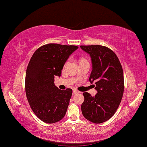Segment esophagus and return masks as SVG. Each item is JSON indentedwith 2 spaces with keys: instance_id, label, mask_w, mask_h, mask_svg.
Wrapping results in <instances>:
<instances>
[{
  "instance_id": "esophagus-1",
  "label": "esophagus",
  "mask_w": 147,
  "mask_h": 147,
  "mask_svg": "<svg viewBox=\"0 0 147 147\" xmlns=\"http://www.w3.org/2000/svg\"><path fill=\"white\" fill-rule=\"evenodd\" d=\"M80 92H79L78 91H77V90H73V94H77V93H79Z\"/></svg>"
}]
</instances>
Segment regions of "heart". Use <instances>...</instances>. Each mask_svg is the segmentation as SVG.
<instances>
[{
	"instance_id": "1",
	"label": "heart",
	"mask_w": 147,
	"mask_h": 147,
	"mask_svg": "<svg viewBox=\"0 0 147 147\" xmlns=\"http://www.w3.org/2000/svg\"><path fill=\"white\" fill-rule=\"evenodd\" d=\"M82 60H84V59H81V60H80V61H82Z\"/></svg>"
}]
</instances>
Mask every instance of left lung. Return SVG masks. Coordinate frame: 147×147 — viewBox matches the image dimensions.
Segmentation results:
<instances>
[{
  "label": "left lung",
  "mask_w": 147,
  "mask_h": 147,
  "mask_svg": "<svg viewBox=\"0 0 147 147\" xmlns=\"http://www.w3.org/2000/svg\"><path fill=\"white\" fill-rule=\"evenodd\" d=\"M80 47L91 59L92 71L88 81L95 83L97 91L95 96L83 93L82 114L92 123H103L114 115L123 97L122 66L115 53L108 47L101 45H82Z\"/></svg>",
  "instance_id": "1"
}]
</instances>
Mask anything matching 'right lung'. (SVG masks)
<instances>
[{
  "mask_svg": "<svg viewBox=\"0 0 147 147\" xmlns=\"http://www.w3.org/2000/svg\"><path fill=\"white\" fill-rule=\"evenodd\" d=\"M78 47L47 44L38 48L32 56L26 73L25 90L33 112L47 123L59 121L65 116L72 90H60L54 77L61 76L66 61Z\"/></svg>",
  "mask_w": 147,
  "mask_h": 147,
  "instance_id": "obj_1",
  "label": "right lung"
}]
</instances>
